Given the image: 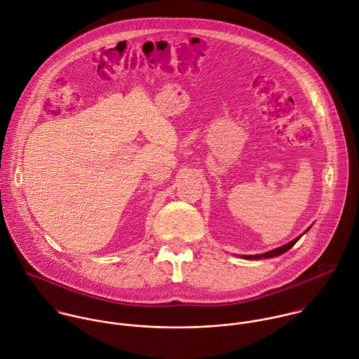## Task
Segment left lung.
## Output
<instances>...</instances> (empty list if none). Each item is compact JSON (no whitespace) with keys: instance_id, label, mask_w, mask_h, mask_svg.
<instances>
[{"instance_id":"8db88e82","label":"left lung","mask_w":359,"mask_h":359,"mask_svg":"<svg viewBox=\"0 0 359 359\" xmlns=\"http://www.w3.org/2000/svg\"><path fill=\"white\" fill-rule=\"evenodd\" d=\"M311 229V226L302 233V235H299L298 238H295L294 241H291V242H288L287 245H284V246H281V248H277V249H274V250H270V252H266V253H263V255H255V256H250V255H243V256H241L242 259H246V260H260V259H271V257H277V256H281L283 253H285V252H288L291 248H294V245L308 232Z\"/></svg>"}]
</instances>
